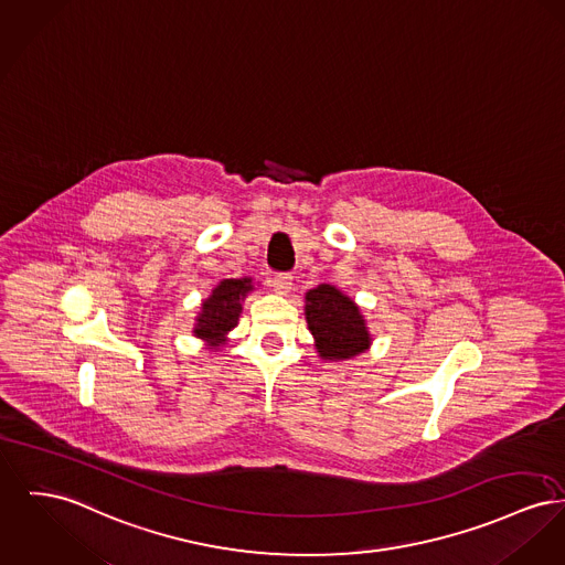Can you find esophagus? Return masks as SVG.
I'll list each match as a JSON object with an SVG mask.
<instances>
[{"label":"esophagus","mask_w":565,"mask_h":565,"mask_svg":"<svg viewBox=\"0 0 565 565\" xmlns=\"http://www.w3.org/2000/svg\"><path fill=\"white\" fill-rule=\"evenodd\" d=\"M270 286L277 295H288L292 290V275L290 273H277V275H273Z\"/></svg>","instance_id":"obj_1"}]
</instances>
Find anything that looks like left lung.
I'll return each mask as SVG.
<instances>
[{
	"mask_svg": "<svg viewBox=\"0 0 565 565\" xmlns=\"http://www.w3.org/2000/svg\"><path fill=\"white\" fill-rule=\"evenodd\" d=\"M307 327L324 361H343L363 354L371 345L365 318L356 302L329 284L305 295Z\"/></svg>",
	"mask_w": 565,
	"mask_h": 565,
	"instance_id": "8db88e82",
	"label": "left lung"
}]
</instances>
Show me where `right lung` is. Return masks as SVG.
Instances as JSON below:
<instances>
[{
    "label": "right lung",
    "instance_id": "add662e5",
    "mask_svg": "<svg viewBox=\"0 0 565 565\" xmlns=\"http://www.w3.org/2000/svg\"><path fill=\"white\" fill-rule=\"evenodd\" d=\"M252 290V277L220 281L211 297L202 300L194 334L204 339L209 348H220L226 343V334L238 324V316L243 311L241 302Z\"/></svg>",
    "mask_w": 565,
    "mask_h": 565
}]
</instances>
